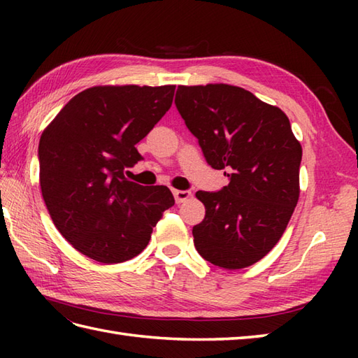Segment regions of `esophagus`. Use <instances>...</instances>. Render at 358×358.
Returning a JSON list of instances; mask_svg holds the SVG:
<instances>
[{
  "instance_id": "esophagus-1",
  "label": "esophagus",
  "mask_w": 358,
  "mask_h": 358,
  "mask_svg": "<svg viewBox=\"0 0 358 358\" xmlns=\"http://www.w3.org/2000/svg\"><path fill=\"white\" fill-rule=\"evenodd\" d=\"M172 194H173V196H175V201H177L178 204L187 201V200L192 196V194L189 192V191H177V189H173Z\"/></svg>"
}]
</instances>
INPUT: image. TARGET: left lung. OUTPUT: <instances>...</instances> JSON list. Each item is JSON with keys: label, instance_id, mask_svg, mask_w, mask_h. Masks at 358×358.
Here are the masks:
<instances>
[{"label": "left lung", "instance_id": "left-lung-1", "mask_svg": "<svg viewBox=\"0 0 358 358\" xmlns=\"http://www.w3.org/2000/svg\"><path fill=\"white\" fill-rule=\"evenodd\" d=\"M175 104L208 164L229 171L222 191L195 194L206 208L192 229L195 248L220 268H248L277 245L292 217L300 143L283 110L237 86H178Z\"/></svg>", "mask_w": 358, "mask_h": 358}]
</instances>
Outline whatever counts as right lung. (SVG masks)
Here are the masks:
<instances>
[{"label": "right lung", "instance_id": "add662e5", "mask_svg": "<svg viewBox=\"0 0 358 358\" xmlns=\"http://www.w3.org/2000/svg\"><path fill=\"white\" fill-rule=\"evenodd\" d=\"M175 86H95L75 95L38 146L41 194L53 224L95 262L123 263L148 246L175 204L166 186H141L124 169L173 100Z\"/></svg>", "mask_w": 358, "mask_h": 358}]
</instances>
